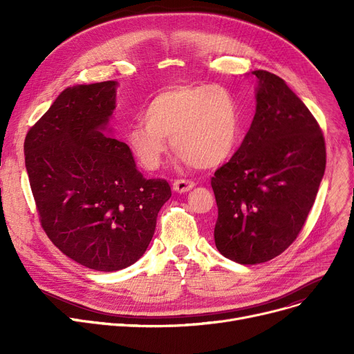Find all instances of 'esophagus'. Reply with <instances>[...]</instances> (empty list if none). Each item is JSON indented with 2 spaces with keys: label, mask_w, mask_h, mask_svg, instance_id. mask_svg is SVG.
<instances>
[{
  "label": "esophagus",
  "mask_w": 354,
  "mask_h": 354,
  "mask_svg": "<svg viewBox=\"0 0 354 354\" xmlns=\"http://www.w3.org/2000/svg\"><path fill=\"white\" fill-rule=\"evenodd\" d=\"M195 187V183L192 180H185V179H179V180H175L172 188L175 192L178 194H187L189 192L192 188Z\"/></svg>",
  "instance_id": "esophagus-1"
}]
</instances>
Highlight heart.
Masks as SVG:
<instances>
[{
    "label": "heart",
    "mask_w": 354,
    "mask_h": 354,
    "mask_svg": "<svg viewBox=\"0 0 354 354\" xmlns=\"http://www.w3.org/2000/svg\"><path fill=\"white\" fill-rule=\"evenodd\" d=\"M142 120L127 127L124 142L147 171L162 165L169 138L179 159L198 169L222 165L238 145L236 102L221 86L183 83L165 87L149 100Z\"/></svg>",
    "instance_id": "heart-1"
}]
</instances>
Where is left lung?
Wrapping results in <instances>:
<instances>
[{
  "mask_svg": "<svg viewBox=\"0 0 354 354\" xmlns=\"http://www.w3.org/2000/svg\"><path fill=\"white\" fill-rule=\"evenodd\" d=\"M257 79L255 115L243 145L211 185L218 251L238 264L270 261L301 231L326 169L322 130L287 83L266 70Z\"/></svg>",
  "mask_w": 354,
  "mask_h": 354,
  "instance_id": "left-lung-1",
  "label": "left lung"
}]
</instances>
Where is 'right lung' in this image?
Listing matches in <instances>:
<instances>
[{
	"label": "right lung",
	"mask_w": 354,
	"mask_h": 354,
	"mask_svg": "<svg viewBox=\"0 0 354 354\" xmlns=\"http://www.w3.org/2000/svg\"><path fill=\"white\" fill-rule=\"evenodd\" d=\"M118 82L64 88L27 133L26 169L41 225L64 255L118 271L145 254L163 203L165 179H145L109 126Z\"/></svg>",
	"instance_id": "add662e5"
}]
</instances>
